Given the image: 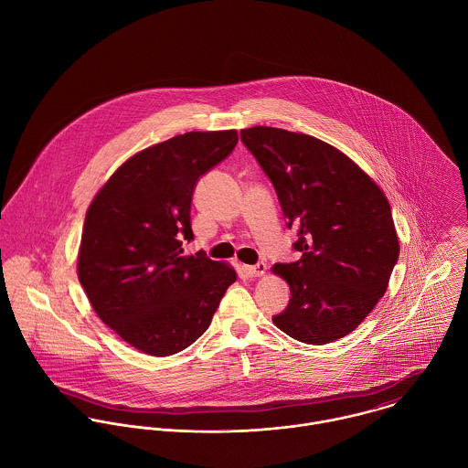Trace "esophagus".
<instances>
[{
    "label": "esophagus",
    "instance_id": "1",
    "mask_svg": "<svg viewBox=\"0 0 468 468\" xmlns=\"http://www.w3.org/2000/svg\"><path fill=\"white\" fill-rule=\"evenodd\" d=\"M244 270H246V273H248L251 279H255V277H264L268 268H266L264 262H259L257 266H246Z\"/></svg>",
    "mask_w": 468,
    "mask_h": 468
}]
</instances>
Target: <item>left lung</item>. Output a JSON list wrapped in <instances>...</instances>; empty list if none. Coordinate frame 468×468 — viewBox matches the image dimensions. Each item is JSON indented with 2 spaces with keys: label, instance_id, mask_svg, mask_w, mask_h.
Segmentation results:
<instances>
[{
  "label": "left lung",
  "instance_id": "obj_1",
  "mask_svg": "<svg viewBox=\"0 0 468 468\" xmlns=\"http://www.w3.org/2000/svg\"><path fill=\"white\" fill-rule=\"evenodd\" d=\"M240 139L277 189L287 226L298 229L302 257L271 268L291 291L273 324L313 346L347 336L385 294L398 262L385 193L344 152L313 135L253 126Z\"/></svg>",
  "mask_w": 468,
  "mask_h": 468
}]
</instances>
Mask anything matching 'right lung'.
Instances as JSON below:
<instances>
[{"instance_id":"add662e5","label":"right lung","mask_w":468,"mask_h":468,"mask_svg":"<svg viewBox=\"0 0 468 468\" xmlns=\"http://www.w3.org/2000/svg\"><path fill=\"white\" fill-rule=\"evenodd\" d=\"M237 130L186 132L124 161L85 217L78 277L95 314L150 356L191 346L211 324L237 271L206 255H183L193 239L195 183L226 159Z\"/></svg>"}]
</instances>
